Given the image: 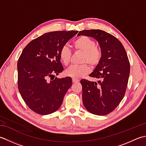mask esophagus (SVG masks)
Masks as SVG:
<instances>
[{
	"label": "esophagus",
	"mask_w": 146,
	"mask_h": 146,
	"mask_svg": "<svg viewBox=\"0 0 146 146\" xmlns=\"http://www.w3.org/2000/svg\"><path fill=\"white\" fill-rule=\"evenodd\" d=\"M72 82H73V83L78 82H79V80L77 79V78H72Z\"/></svg>",
	"instance_id": "obj_1"
}]
</instances>
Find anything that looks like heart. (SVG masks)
Returning <instances> with one entry per match:
<instances>
[{
	"label": "heart",
	"mask_w": 146,
	"mask_h": 146,
	"mask_svg": "<svg viewBox=\"0 0 146 146\" xmlns=\"http://www.w3.org/2000/svg\"><path fill=\"white\" fill-rule=\"evenodd\" d=\"M73 47L76 51L83 52L80 60L83 64L71 66L65 71V74L74 78H79L87 75L90 71V68L86 63L89 64L92 67L97 66L101 61L102 53L100 49L96 46L94 40L85 36H80L75 40ZM71 56V51L66 46L61 48L60 51V58L64 66L69 64Z\"/></svg>",
	"instance_id": "b5f03b06"
}]
</instances>
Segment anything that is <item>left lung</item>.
<instances>
[{
    "label": "left lung",
    "mask_w": 146,
    "mask_h": 146,
    "mask_svg": "<svg viewBox=\"0 0 146 146\" xmlns=\"http://www.w3.org/2000/svg\"><path fill=\"white\" fill-rule=\"evenodd\" d=\"M78 35L90 36L100 44L101 61L89 75L99 79L98 82L83 79L80 83L86 110L93 114L105 115L116 108L125 95L130 74L127 54L119 40L104 31L84 30Z\"/></svg>",
    "instance_id": "1"
}]
</instances>
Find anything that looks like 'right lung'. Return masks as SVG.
Instances as JSON below:
<instances>
[{
  "mask_svg": "<svg viewBox=\"0 0 146 146\" xmlns=\"http://www.w3.org/2000/svg\"><path fill=\"white\" fill-rule=\"evenodd\" d=\"M78 31L45 33L27 44L17 61V85L22 98L31 110L40 115L56 111L72 85L70 77L54 78L63 71L61 48Z\"/></svg>",
  "mask_w": 146,
  "mask_h": 146,
  "instance_id": "1",
  "label": "right lung"
}]
</instances>
